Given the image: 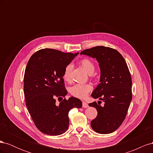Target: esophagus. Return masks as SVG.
I'll return each mask as SVG.
<instances>
[{"label":"esophagus","instance_id":"1","mask_svg":"<svg viewBox=\"0 0 153 153\" xmlns=\"http://www.w3.org/2000/svg\"><path fill=\"white\" fill-rule=\"evenodd\" d=\"M82 106L84 108H87V107H89V105H88L86 102H85V101H83V102H82Z\"/></svg>","mask_w":153,"mask_h":153}]
</instances>
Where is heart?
Returning <instances> with one entry per match:
<instances>
[{"label":"heart","mask_w":153,"mask_h":153,"mask_svg":"<svg viewBox=\"0 0 153 153\" xmlns=\"http://www.w3.org/2000/svg\"><path fill=\"white\" fill-rule=\"evenodd\" d=\"M80 64L88 73H92L94 71V64L91 60L86 58L83 59L80 61ZM72 68V64H69L64 68L63 72V78L64 80L67 82L70 81ZM91 89L92 87L90 84H76L71 87L70 92L73 96L76 97V98H84L87 96L88 93L91 91Z\"/></svg>","instance_id":"b5f03b06"}]
</instances>
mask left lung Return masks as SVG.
Here are the masks:
<instances>
[{"mask_svg":"<svg viewBox=\"0 0 153 153\" xmlns=\"http://www.w3.org/2000/svg\"><path fill=\"white\" fill-rule=\"evenodd\" d=\"M80 54L95 58L101 71L100 84L91 96L103 101L104 105H100V101L99 105L96 101L89 104L98 111L91 126L100 134L112 133L124 121L132 100V81L126 62L117 50L103 46L85 50Z\"/></svg>","mask_w":153,"mask_h":153,"instance_id":"obj_1","label":"left lung"}]
</instances>
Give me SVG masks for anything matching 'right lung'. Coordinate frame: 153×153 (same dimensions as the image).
Here are the masks:
<instances>
[{
    "instance_id": "obj_1",
    "label": "right lung",
    "mask_w": 153,
    "mask_h": 153,
    "mask_svg": "<svg viewBox=\"0 0 153 153\" xmlns=\"http://www.w3.org/2000/svg\"><path fill=\"white\" fill-rule=\"evenodd\" d=\"M78 53L42 49L32 55L27 64L24 85L26 106L36 126L47 135L65 133L69 110L82 106V101L75 97L63 99L68 94L63 79L64 68ZM56 99L61 102L56 104Z\"/></svg>"
}]
</instances>
